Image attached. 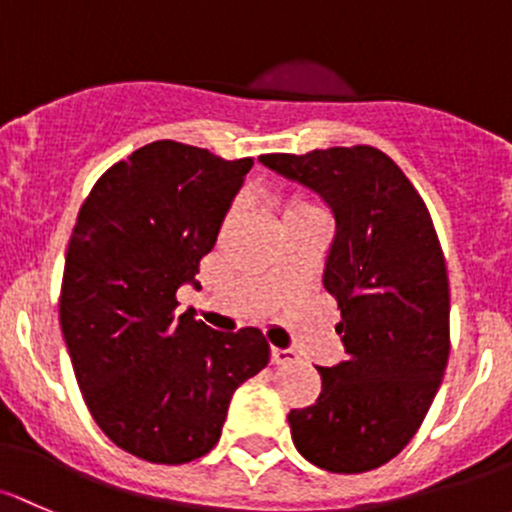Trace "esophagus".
<instances>
[{"label": "esophagus", "instance_id": "obj_1", "mask_svg": "<svg viewBox=\"0 0 512 512\" xmlns=\"http://www.w3.org/2000/svg\"><path fill=\"white\" fill-rule=\"evenodd\" d=\"M272 363L274 365H287V363H294L297 360V353L292 351V348H272Z\"/></svg>", "mask_w": 512, "mask_h": 512}]
</instances>
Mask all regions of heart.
<instances>
[{"instance_id":"obj_1","label":"heart","mask_w":512,"mask_h":512,"mask_svg":"<svg viewBox=\"0 0 512 512\" xmlns=\"http://www.w3.org/2000/svg\"><path fill=\"white\" fill-rule=\"evenodd\" d=\"M301 206H306V203H294L292 208H301ZM292 208H289V211H292Z\"/></svg>"}]
</instances>
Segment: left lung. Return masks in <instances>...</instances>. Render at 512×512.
Here are the masks:
<instances>
[{
	"instance_id": "8db88e82",
	"label": "left lung",
	"mask_w": 512,
	"mask_h": 512,
	"mask_svg": "<svg viewBox=\"0 0 512 512\" xmlns=\"http://www.w3.org/2000/svg\"><path fill=\"white\" fill-rule=\"evenodd\" d=\"M336 218L324 287L341 309L346 360L319 368L321 395L289 412L294 446L331 473L395 459L429 412L449 360V277L432 215L380 149L262 154Z\"/></svg>"
}]
</instances>
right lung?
I'll return each mask as SVG.
<instances>
[{"mask_svg":"<svg viewBox=\"0 0 512 512\" xmlns=\"http://www.w3.org/2000/svg\"><path fill=\"white\" fill-rule=\"evenodd\" d=\"M252 159L161 139L117 161L80 208L61 284V331L95 424L152 464H188L220 439L230 397L270 363L257 328L176 316Z\"/></svg>","mask_w":512,"mask_h":512,"instance_id":"right-lung-1","label":"right lung"}]
</instances>
